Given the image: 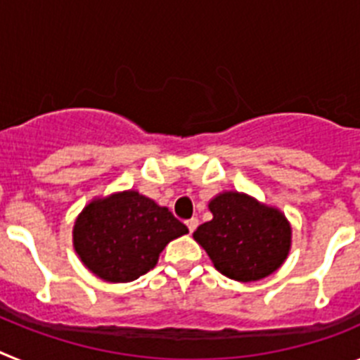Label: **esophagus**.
Instances as JSON below:
<instances>
[{
    "mask_svg": "<svg viewBox=\"0 0 360 360\" xmlns=\"http://www.w3.org/2000/svg\"><path fill=\"white\" fill-rule=\"evenodd\" d=\"M187 224V229H189V232H195L196 227H198V218H191L186 221Z\"/></svg>",
    "mask_w": 360,
    "mask_h": 360,
    "instance_id": "obj_1",
    "label": "esophagus"
}]
</instances>
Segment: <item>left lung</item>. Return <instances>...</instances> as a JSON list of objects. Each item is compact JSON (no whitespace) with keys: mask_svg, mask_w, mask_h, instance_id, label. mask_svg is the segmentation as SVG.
Here are the masks:
<instances>
[{"mask_svg":"<svg viewBox=\"0 0 360 360\" xmlns=\"http://www.w3.org/2000/svg\"><path fill=\"white\" fill-rule=\"evenodd\" d=\"M211 221L193 238L209 254L216 270L236 281H257L287 259L292 229L279 209L236 191L219 193L209 202Z\"/></svg>","mask_w":360,"mask_h":360,"instance_id":"obj_1","label":"left lung"}]
</instances>
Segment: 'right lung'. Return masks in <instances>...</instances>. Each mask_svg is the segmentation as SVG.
Wrapping results in <instances>:
<instances>
[{
	"mask_svg": "<svg viewBox=\"0 0 360 360\" xmlns=\"http://www.w3.org/2000/svg\"><path fill=\"white\" fill-rule=\"evenodd\" d=\"M187 232L167 207L122 191L82 209L73 225V249L97 278L128 283L149 272L165 245Z\"/></svg>",
	"mask_w": 360,
	"mask_h": 360,
	"instance_id": "add662e5",
	"label": "right lung"
}]
</instances>
